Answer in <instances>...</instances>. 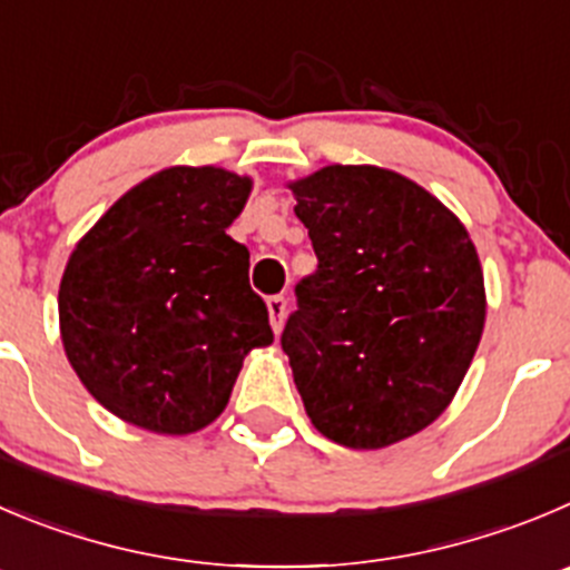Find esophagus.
Wrapping results in <instances>:
<instances>
[{"label": "esophagus", "mask_w": 570, "mask_h": 570, "mask_svg": "<svg viewBox=\"0 0 570 570\" xmlns=\"http://www.w3.org/2000/svg\"><path fill=\"white\" fill-rule=\"evenodd\" d=\"M285 313H288V302H285V296H271V299H268V316H271V327H274L276 335L282 333V324H285Z\"/></svg>", "instance_id": "1"}]
</instances>
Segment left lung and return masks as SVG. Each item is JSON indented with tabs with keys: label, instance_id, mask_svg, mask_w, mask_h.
Listing matches in <instances>:
<instances>
[{
	"label": "left lung",
	"instance_id": "1",
	"mask_svg": "<svg viewBox=\"0 0 570 570\" xmlns=\"http://www.w3.org/2000/svg\"><path fill=\"white\" fill-rule=\"evenodd\" d=\"M291 189L318 257L282 330L307 416L355 451L414 436L479 350V252L442 200L386 167L330 165Z\"/></svg>",
	"mask_w": 570,
	"mask_h": 570
}]
</instances>
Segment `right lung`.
<instances>
[{
  "label": "right lung",
  "instance_id": "1",
  "mask_svg": "<svg viewBox=\"0 0 570 570\" xmlns=\"http://www.w3.org/2000/svg\"><path fill=\"white\" fill-rule=\"evenodd\" d=\"M252 178L167 167L128 189L80 237L58 318L72 370L119 420L154 433L218 420L243 357L274 341L248 285V248L226 229Z\"/></svg>",
  "mask_w": 570,
  "mask_h": 570
}]
</instances>
